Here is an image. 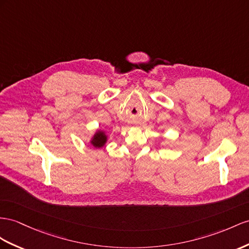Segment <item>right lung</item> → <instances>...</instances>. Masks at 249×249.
I'll return each mask as SVG.
<instances>
[{
  "label": "right lung",
  "mask_w": 249,
  "mask_h": 249,
  "mask_svg": "<svg viewBox=\"0 0 249 249\" xmlns=\"http://www.w3.org/2000/svg\"><path fill=\"white\" fill-rule=\"evenodd\" d=\"M106 140H107V137L105 136V133L103 131H98L94 135L91 144L94 146V147H102V146H104V144L106 143Z\"/></svg>",
  "instance_id": "obj_1"
}]
</instances>
